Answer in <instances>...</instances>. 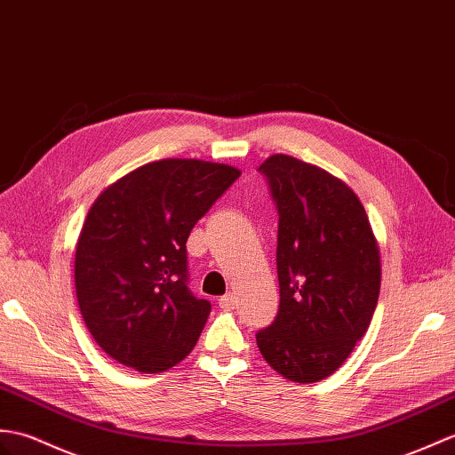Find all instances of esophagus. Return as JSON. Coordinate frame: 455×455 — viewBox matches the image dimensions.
I'll list each match as a JSON object with an SVG mask.
<instances>
[{"instance_id":"esophagus-1","label":"esophagus","mask_w":455,"mask_h":455,"mask_svg":"<svg viewBox=\"0 0 455 455\" xmlns=\"http://www.w3.org/2000/svg\"><path fill=\"white\" fill-rule=\"evenodd\" d=\"M235 304H236V299H235V294H232V292H227L225 297L219 299V306H220V308H223V310L235 308Z\"/></svg>"}]
</instances>
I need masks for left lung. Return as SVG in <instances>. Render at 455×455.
Instances as JSON below:
<instances>
[{
    "label": "left lung",
    "mask_w": 455,
    "mask_h": 455,
    "mask_svg": "<svg viewBox=\"0 0 455 455\" xmlns=\"http://www.w3.org/2000/svg\"><path fill=\"white\" fill-rule=\"evenodd\" d=\"M259 172L279 211L281 302L256 341L291 382H320L371 325L382 281L378 242L361 199L323 168L273 155Z\"/></svg>",
    "instance_id": "1"
}]
</instances>
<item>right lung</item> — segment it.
<instances>
[{
  "instance_id": "right-lung-1",
  "label": "right lung",
  "mask_w": 455,
  "mask_h": 455,
  "mask_svg": "<svg viewBox=\"0 0 455 455\" xmlns=\"http://www.w3.org/2000/svg\"><path fill=\"white\" fill-rule=\"evenodd\" d=\"M240 176L235 166L163 158L108 186L76 250L81 315L104 353L158 374L192 353L211 304L188 289L186 242Z\"/></svg>"
}]
</instances>
